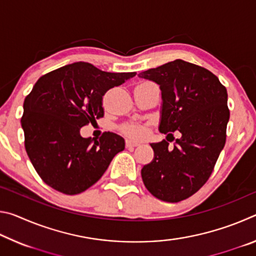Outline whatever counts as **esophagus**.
Masks as SVG:
<instances>
[{
    "label": "esophagus",
    "instance_id": "1",
    "mask_svg": "<svg viewBox=\"0 0 256 256\" xmlns=\"http://www.w3.org/2000/svg\"><path fill=\"white\" fill-rule=\"evenodd\" d=\"M125 146H126V148H134V146H140L138 144H136V142H132V141H126V144H125Z\"/></svg>",
    "mask_w": 256,
    "mask_h": 256
}]
</instances>
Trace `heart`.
<instances>
[{
	"label": "heart",
	"instance_id": "b5f03b06",
	"mask_svg": "<svg viewBox=\"0 0 256 256\" xmlns=\"http://www.w3.org/2000/svg\"><path fill=\"white\" fill-rule=\"evenodd\" d=\"M120 131L125 136L131 138V140H142V138L148 136L149 128L146 125L138 123H128L120 128Z\"/></svg>",
	"mask_w": 256,
	"mask_h": 256
}]
</instances>
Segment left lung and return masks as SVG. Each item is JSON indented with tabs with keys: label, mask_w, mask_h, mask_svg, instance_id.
<instances>
[{
	"label": "left lung",
	"mask_w": 256,
	"mask_h": 256,
	"mask_svg": "<svg viewBox=\"0 0 256 256\" xmlns=\"http://www.w3.org/2000/svg\"><path fill=\"white\" fill-rule=\"evenodd\" d=\"M138 76L154 81L162 92L159 131L182 136L172 149L166 140L150 144L154 156L142 167V180L159 200L180 202L204 185L226 144L227 90L214 73L183 60Z\"/></svg>",
	"instance_id": "left-lung-1"
}]
</instances>
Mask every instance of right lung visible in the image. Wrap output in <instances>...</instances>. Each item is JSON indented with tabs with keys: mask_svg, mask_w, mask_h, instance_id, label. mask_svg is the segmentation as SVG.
<instances>
[{
	"mask_svg": "<svg viewBox=\"0 0 256 256\" xmlns=\"http://www.w3.org/2000/svg\"><path fill=\"white\" fill-rule=\"evenodd\" d=\"M136 72H105L86 62L42 76L24 102L21 126L28 157L42 180L68 196L84 192L125 148L118 134L82 138L80 130L104 116L102 96Z\"/></svg>",
	"mask_w": 256,
	"mask_h": 256,
	"instance_id": "add662e5",
	"label": "right lung"
}]
</instances>
